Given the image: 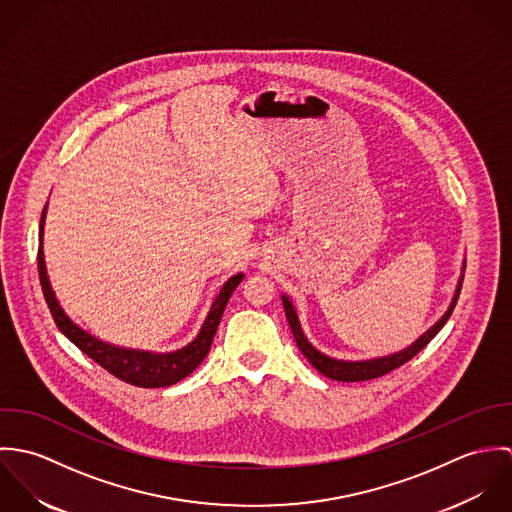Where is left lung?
Instances as JSON below:
<instances>
[{"mask_svg": "<svg viewBox=\"0 0 512 512\" xmlns=\"http://www.w3.org/2000/svg\"><path fill=\"white\" fill-rule=\"evenodd\" d=\"M463 272H465V260H463V266H461V274H459V280H457V286H455V292L453 297L445 309V313L439 317L438 321L428 329L424 331L412 345L396 351V353H390V355H382V357H370V359H357V361H349V359H337V357H329L325 355L323 351H319L317 347L311 345V341L305 337L303 329H301V321H299V315H297V309L293 305L292 299L288 293H282V301H284V309H286V317L290 321V327H292L293 337H295V343L299 347V351L303 353V357L315 366L321 374H325L327 378L331 380H339V382H361V380H370V378H376V376H382L394 368H398L404 363H408L412 357H416L436 335H438L439 329L445 325V321L449 319L455 303H457V297L461 292V284H463Z\"/></svg>", "mask_w": 512, "mask_h": 512, "instance_id": "1", "label": "left lung"}]
</instances>
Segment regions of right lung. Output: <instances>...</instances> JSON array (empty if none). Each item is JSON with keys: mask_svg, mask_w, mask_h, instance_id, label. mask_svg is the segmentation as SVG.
Listing matches in <instances>:
<instances>
[{"mask_svg": "<svg viewBox=\"0 0 512 512\" xmlns=\"http://www.w3.org/2000/svg\"><path fill=\"white\" fill-rule=\"evenodd\" d=\"M47 205L43 209L41 226H39V278H41V286H43L47 305L53 313V319H55L59 331L71 343H74L86 357H90L94 363H98L102 368H106L110 374H114L116 378H120L128 384L142 386V388H163V386L177 384L179 380L189 376L209 355L215 333L219 329L222 311H224L232 292L244 280V274L238 272L222 284V288L215 295V299L209 307V313H207L197 337L191 343H187L185 347L175 349V351H167V353H155V351L112 345V343L102 341L96 335L88 333L80 325H76L73 319L67 315V311L63 309L61 301L57 299V293L53 290L49 274H47L45 250H43Z\"/></svg>", "mask_w": 512, "mask_h": 512, "instance_id": "add662e5", "label": "right lung"}]
</instances>
